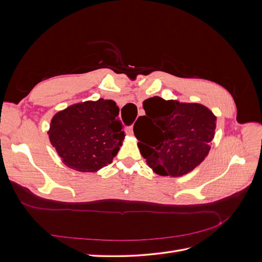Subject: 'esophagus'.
Returning a JSON list of instances; mask_svg holds the SVG:
<instances>
[{"label":"esophagus","mask_w":262,"mask_h":262,"mask_svg":"<svg viewBox=\"0 0 262 262\" xmlns=\"http://www.w3.org/2000/svg\"><path fill=\"white\" fill-rule=\"evenodd\" d=\"M126 132H128V134H130V136H133V126H129L128 129H126Z\"/></svg>","instance_id":"esophagus-1"}]
</instances>
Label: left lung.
<instances>
[{
  "instance_id": "1",
  "label": "left lung",
  "mask_w": 262,
  "mask_h": 262,
  "mask_svg": "<svg viewBox=\"0 0 262 262\" xmlns=\"http://www.w3.org/2000/svg\"><path fill=\"white\" fill-rule=\"evenodd\" d=\"M143 108L146 115L133 131L148 167L161 176L180 177L203 162L216 128L209 108L158 96L144 100Z\"/></svg>"
}]
</instances>
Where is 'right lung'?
Masks as SVG:
<instances>
[{"label": "right lung", "mask_w": 262, "mask_h": 262, "mask_svg": "<svg viewBox=\"0 0 262 262\" xmlns=\"http://www.w3.org/2000/svg\"><path fill=\"white\" fill-rule=\"evenodd\" d=\"M114 100L74 104L57 113L48 131L50 143L63 164L81 172H95L113 163L124 131Z\"/></svg>", "instance_id": "add662e5"}]
</instances>
